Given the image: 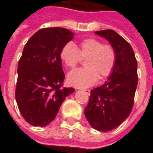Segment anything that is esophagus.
Segmentation results:
<instances>
[{"mask_svg":"<svg viewBox=\"0 0 153 153\" xmlns=\"http://www.w3.org/2000/svg\"><path fill=\"white\" fill-rule=\"evenodd\" d=\"M82 91L86 93L87 95H90V90H88V89H83V90H82Z\"/></svg>","mask_w":153,"mask_h":153,"instance_id":"1","label":"esophagus"}]
</instances>
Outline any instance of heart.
<instances>
[{
	"mask_svg": "<svg viewBox=\"0 0 153 153\" xmlns=\"http://www.w3.org/2000/svg\"><path fill=\"white\" fill-rule=\"evenodd\" d=\"M60 60L69 69H73L85 59V68L77 69L68 74V83L76 88H88L94 85L98 79H104L112 73L116 53L111 44H103L96 38L81 41L76 47L71 42L65 44L60 53Z\"/></svg>",
	"mask_w": 153,
	"mask_h": 153,
	"instance_id": "heart-1",
	"label": "heart"
}]
</instances>
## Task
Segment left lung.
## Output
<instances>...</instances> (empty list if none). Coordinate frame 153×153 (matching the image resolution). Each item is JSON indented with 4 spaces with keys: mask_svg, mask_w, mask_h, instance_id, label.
<instances>
[{
    "mask_svg": "<svg viewBox=\"0 0 153 153\" xmlns=\"http://www.w3.org/2000/svg\"><path fill=\"white\" fill-rule=\"evenodd\" d=\"M95 33L106 38L115 48L116 61L108 80L91 90L84 115L93 128L108 132L121 125L131 112L138 85V64L130 44L114 30Z\"/></svg>",
    "mask_w": 153,
    "mask_h": 153,
    "instance_id": "left-lung-1",
    "label": "left lung"
}]
</instances>
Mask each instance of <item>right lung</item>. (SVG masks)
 <instances>
[{
  "label": "right lung",
  "instance_id": "1",
  "mask_svg": "<svg viewBox=\"0 0 153 153\" xmlns=\"http://www.w3.org/2000/svg\"><path fill=\"white\" fill-rule=\"evenodd\" d=\"M73 38L66 28H45L25 44L18 64L15 99L30 125H49L65 97L74 92L73 88H62L65 74L60 57L62 47Z\"/></svg>",
  "mask_w": 153,
  "mask_h": 153
}]
</instances>
